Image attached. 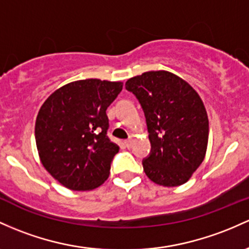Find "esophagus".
Instances as JSON below:
<instances>
[{
  "instance_id": "1",
  "label": "esophagus",
  "mask_w": 249,
  "mask_h": 249,
  "mask_svg": "<svg viewBox=\"0 0 249 249\" xmlns=\"http://www.w3.org/2000/svg\"><path fill=\"white\" fill-rule=\"evenodd\" d=\"M124 143H125V145H126L127 147H131V146H132L133 139H132V138H129V139H126V141H125Z\"/></svg>"
}]
</instances>
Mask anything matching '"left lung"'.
<instances>
[{
    "instance_id": "obj_1",
    "label": "left lung",
    "mask_w": 249,
    "mask_h": 249,
    "mask_svg": "<svg viewBox=\"0 0 249 249\" xmlns=\"http://www.w3.org/2000/svg\"><path fill=\"white\" fill-rule=\"evenodd\" d=\"M146 118L151 154L144 173L163 187L184 184L206 157L209 122L197 92L168 71H150L125 83Z\"/></svg>"
}]
</instances>
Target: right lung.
<instances>
[{
  "label": "right lung",
  "instance_id": "right-lung-1",
  "mask_svg": "<svg viewBox=\"0 0 249 249\" xmlns=\"http://www.w3.org/2000/svg\"><path fill=\"white\" fill-rule=\"evenodd\" d=\"M123 89L122 81L76 80L46 99L35 122L42 165L71 190L102 185L119 146L107 137L106 110Z\"/></svg>",
  "mask_w": 249,
  "mask_h": 249
}]
</instances>
